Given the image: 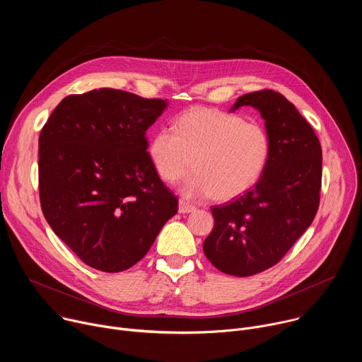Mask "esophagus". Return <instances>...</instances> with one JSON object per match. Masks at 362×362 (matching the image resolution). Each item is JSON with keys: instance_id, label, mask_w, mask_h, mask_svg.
<instances>
[{"instance_id": "34e87169", "label": "esophagus", "mask_w": 362, "mask_h": 362, "mask_svg": "<svg viewBox=\"0 0 362 362\" xmlns=\"http://www.w3.org/2000/svg\"><path fill=\"white\" fill-rule=\"evenodd\" d=\"M196 208L193 204L185 202V200H179V212L180 214H190V212H194Z\"/></svg>"}]
</instances>
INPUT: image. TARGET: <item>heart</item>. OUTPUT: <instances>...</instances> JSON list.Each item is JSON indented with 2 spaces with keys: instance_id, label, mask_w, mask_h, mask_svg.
I'll use <instances>...</instances> for the list:
<instances>
[{
  "instance_id": "heart-1",
  "label": "heart",
  "mask_w": 362,
  "mask_h": 362,
  "mask_svg": "<svg viewBox=\"0 0 362 362\" xmlns=\"http://www.w3.org/2000/svg\"><path fill=\"white\" fill-rule=\"evenodd\" d=\"M271 153L267 129L238 115L196 107L185 112L173 130L162 129L148 146L158 175L175 183L196 170L182 192L192 199L215 193L229 200L246 193L261 179Z\"/></svg>"
}]
</instances>
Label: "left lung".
I'll list each match as a JSON object with an SVG mask.
<instances>
[{
	"label": "left lung",
	"mask_w": 362,
	"mask_h": 362,
	"mask_svg": "<svg viewBox=\"0 0 362 362\" xmlns=\"http://www.w3.org/2000/svg\"><path fill=\"white\" fill-rule=\"evenodd\" d=\"M252 106L271 139L268 165L252 190L214 206L215 226L203 252L223 274L250 276L276 265L311 226L320 206L322 150L320 140L281 93L240 95L232 112Z\"/></svg>",
	"instance_id": "left-lung-1"
}]
</instances>
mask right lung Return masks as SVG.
Masks as SVG:
<instances>
[{
  "label": "right lung",
  "instance_id": "1",
  "mask_svg": "<svg viewBox=\"0 0 362 362\" xmlns=\"http://www.w3.org/2000/svg\"><path fill=\"white\" fill-rule=\"evenodd\" d=\"M166 107L168 100L98 88L64 97L41 130L44 218L97 271L132 268L177 212V197L154 169L146 139Z\"/></svg>",
  "mask_w": 362,
  "mask_h": 362
}]
</instances>
